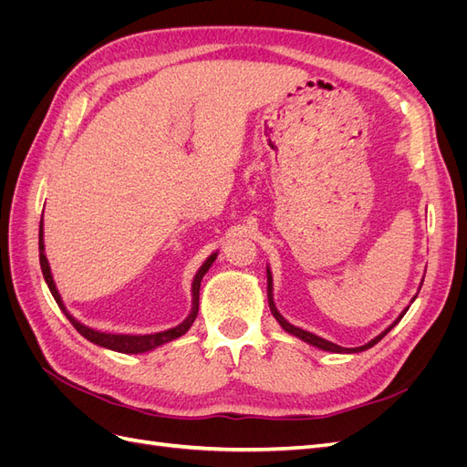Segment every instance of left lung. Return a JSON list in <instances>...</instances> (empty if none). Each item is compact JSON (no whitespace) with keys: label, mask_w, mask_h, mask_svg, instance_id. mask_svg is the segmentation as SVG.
Segmentation results:
<instances>
[{"label":"left lung","mask_w":467,"mask_h":467,"mask_svg":"<svg viewBox=\"0 0 467 467\" xmlns=\"http://www.w3.org/2000/svg\"><path fill=\"white\" fill-rule=\"evenodd\" d=\"M422 286V285H420ZM266 296H268V307H271V312H273V316H275V319L278 321V325L282 329H285L286 333H290V335H294V337H298V338H302L304 343H307V345H312V347H316V348H319V350H327V352H337V355H357V352H362V350H368V348H372L376 343H379L381 338H384L395 325H398L400 321H401V317L407 314V309H409V306L403 309V312L400 314V317L395 319L388 329H384L381 331L378 337H374L372 341H368L366 345H362V347H355V348H345V347H338V345H335V343H331V341H327V338H323V337H319V335H314V333H309V331H306V329H300V327H296V325H292L290 321H286L285 317H282V314L278 312L276 309V304H275V296H273V273H271V268L266 266ZM415 298L417 296H413V300H411V304L415 302Z\"/></svg>","instance_id":"left-lung-1"}]
</instances>
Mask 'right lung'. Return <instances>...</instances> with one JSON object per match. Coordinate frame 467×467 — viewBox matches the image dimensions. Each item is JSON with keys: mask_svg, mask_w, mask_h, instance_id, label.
<instances>
[{"mask_svg": "<svg viewBox=\"0 0 467 467\" xmlns=\"http://www.w3.org/2000/svg\"><path fill=\"white\" fill-rule=\"evenodd\" d=\"M38 255H40V268H42V275H45V280L47 285L54 296L56 304H58V307L64 312V316L69 319V323L74 325V327L78 329V333L81 337H86L88 341H91L93 345H99L103 348H110V350H117V352H122V355H140V352H150L153 348H158L169 341H175V338L185 335L191 325L194 323L196 316H199V296H201V282H202V276L208 273V268L212 266V263L216 261L218 257V251L212 253V255L202 263V266L196 271L194 278H192V286H191V292H192V307H191V314L182 319L177 327H171L167 331H160V333H150V335H124V333H105V331H97V329H91L88 327V325L79 323L72 314L67 312L64 302H62V296L58 292V288H56V282L52 278V273H50V265H48V259H47V253H45V230H42V220H40V230H38Z\"/></svg>", "mask_w": 467, "mask_h": 467, "instance_id": "1", "label": "right lung"}]
</instances>
